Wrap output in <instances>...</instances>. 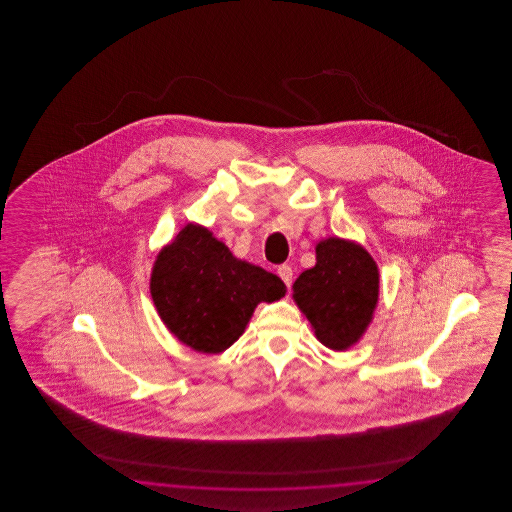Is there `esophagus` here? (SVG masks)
<instances>
[{"label": "esophagus", "instance_id": "34e87169", "mask_svg": "<svg viewBox=\"0 0 512 512\" xmlns=\"http://www.w3.org/2000/svg\"><path fill=\"white\" fill-rule=\"evenodd\" d=\"M278 276H280L282 282L289 287V285L293 283V267L287 265V263H283V265L278 267Z\"/></svg>", "mask_w": 512, "mask_h": 512}]
</instances>
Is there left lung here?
Here are the masks:
<instances>
[{
	"label": "left lung",
	"mask_w": 512,
	"mask_h": 512,
	"mask_svg": "<svg viewBox=\"0 0 512 512\" xmlns=\"http://www.w3.org/2000/svg\"><path fill=\"white\" fill-rule=\"evenodd\" d=\"M294 300L324 346L355 344L371 322L379 298V271L360 245L340 238L318 243L316 265L293 285Z\"/></svg>",
	"instance_id": "obj_1"
}]
</instances>
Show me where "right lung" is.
<instances>
[{"mask_svg": "<svg viewBox=\"0 0 512 512\" xmlns=\"http://www.w3.org/2000/svg\"><path fill=\"white\" fill-rule=\"evenodd\" d=\"M153 304L166 327L201 353L230 348L260 302L285 294L282 280L236 260L207 229L186 225L159 252L150 282Z\"/></svg>", "mask_w": 512, "mask_h": 512, "instance_id": "right-lung-1", "label": "right lung"}]
</instances>
